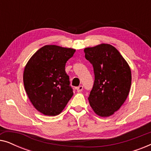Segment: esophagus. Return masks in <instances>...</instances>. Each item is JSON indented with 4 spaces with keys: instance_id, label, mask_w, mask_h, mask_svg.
<instances>
[{
    "instance_id": "34e87169",
    "label": "esophagus",
    "mask_w": 151,
    "mask_h": 151,
    "mask_svg": "<svg viewBox=\"0 0 151 151\" xmlns=\"http://www.w3.org/2000/svg\"><path fill=\"white\" fill-rule=\"evenodd\" d=\"M76 89H77V91L78 92H81L82 90H83V86L80 85L79 86H78L77 88H76Z\"/></svg>"
}]
</instances>
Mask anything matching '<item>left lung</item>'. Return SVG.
Here are the masks:
<instances>
[{"mask_svg": "<svg viewBox=\"0 0 151 151\" xmlns=\"http://www.w3.org/2000/svg\"><path fill=\"white\" fill-rule=\"evenodd\" d=\"M86 59L93 67L95 80L88 96L97 115H113L125 102L131 85V71L127 61L112 45L101 44L84 49Z\"/></svg>", "mask_w": 151, "mask_h": 151, "instance_id": "obj_1", "label": "left lung"}]
</instances>
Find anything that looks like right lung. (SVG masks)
<instances>
[{
	"label": "right lung",
	"instance_id": "add662e5",
	"mask_svg": "<svg viewBox=\"0 0 151 151\" xmlns=\"http://www.w3.org/2000/svg\"><path fill=\"white\" fill-rule=\"evenodd\" d=\"M75 51L71 48L45 45L26 65L23 73L24 88L31 102L42 114H60L73 96L65 65Z\"/></svg>",
	"mask_w": 151,
	"mask_h": 151
}]
</instances>
